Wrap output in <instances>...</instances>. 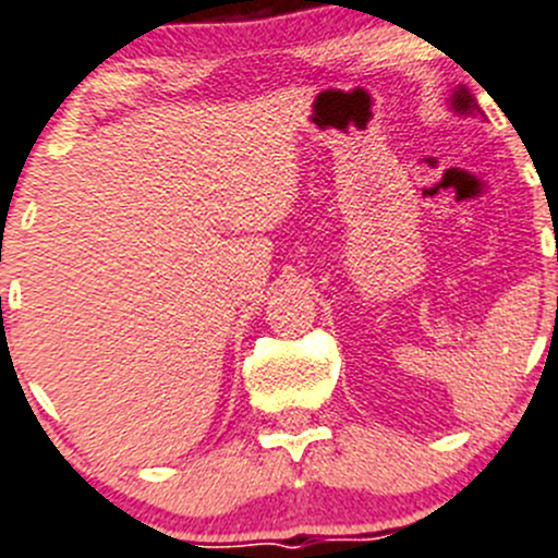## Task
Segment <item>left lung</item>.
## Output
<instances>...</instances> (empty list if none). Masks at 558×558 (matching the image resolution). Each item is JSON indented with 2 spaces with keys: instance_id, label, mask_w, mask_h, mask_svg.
Segmentation results:
<instances>
[{
  "instance_id": "obj_1",
  "label": "left lung",
  "mask_w": 558,
  "mask_h": 558,
  "mask_svg": "<svg viewBox=\"0 0 558 558\" xmlns=\"http://www.w3.org/2000/svg\"><path fill=\"white\" fill-rule=\"evenodd\" d=\"M451 105H453L456 112H461V116H472V112H481V107H477L475 97H472V94L466 92L464 86H459V92H453Z\"/></svg>"
}]
</instances>
